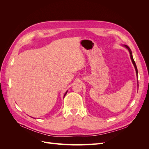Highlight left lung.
Wrapping results in <instances>:
<instances>
[{
    "instance_id": "8db88e82",
    "label": "left lung",
    "mask_w": 149,
    "mask_h": 149,
    "mask_svg": "<svg viewBox=\"0 0 149 149\" xmlns=\"http://www.w3.org/2000/svg\"><path fill=\"white\" fill-rule=\"evenodd\" d=\"M124 46L129 49V53H130V58H131L132 61V63H133V65H134V67H135V68H136V73H137H137H138V71H137V66H136V63H135V61H134V59H133V56H132V52H131V50H130V49L129 48V47H127V45H124ZM138 86H139V85H138Z\"/></svg>"
}]
</instances>
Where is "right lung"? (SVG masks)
Returning a JSON list of instances; mask_svg holds the SVG:
<instances>
[{
  "mask_svg": "<svg viewBox=\"0 0 149 149\" xmlns=\"http://www.w3.org/2000/svg\"><path fill=\"white\" fill-rule=\"evenodd\" d=\"M66 93H67V92H66V93H65V95H66Z\"/></svg>",
  "mask_w": 149,
  "mask_h": 149,
  "instance_id": "add662e5",
  "label": "right lung"
}]
</instances>
